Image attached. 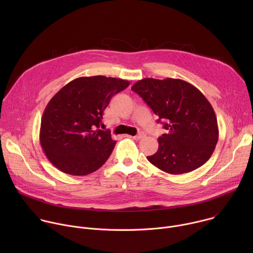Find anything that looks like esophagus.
<instances>
[{"instance_id": "esophagus-1", "label": "esophagus", "mask_w": 253, "mask_h": 253, "mask_svg": "<svg viewBox=\"0 0 253 253\" xmlns=\"http://www.w3.org/2000/svg\"><path fill=\"white\" fill-rule=\"evenodd\" d=\"M145 136H146V135H145V133H144L143 131H141V132H139L137 135L133 136V138H134L135 140H140V139L144 138V137H145Z\"/></svg>"}]
</instances>
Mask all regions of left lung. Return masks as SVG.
<instances>
[{
	"label": "left lung",
	"instance_id": "obj_1",
	"mask_svg": "<svg viewBox=\"0 0 253 253\" xmlns=\"http://www.w3.org/2000/svg\"><path fill=\"white\" fill-rule=\"evenodd\" d=\"M163 121L167 131L148 161L169 174H183L202 166L218 141V125L211 104L190 83L166 78H145L132 88Z\"/></svg>",
	"mask_w": 253,
	"mask_h": 253
}]
</instances>
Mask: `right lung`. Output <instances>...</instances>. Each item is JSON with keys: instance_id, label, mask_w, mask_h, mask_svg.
Here are the masks:
<instances>
[{"instance_id": "1", "label": "right lung", "mask_w": 253, "mask_h": 253, "mask_svg": "<svg viewBox=\"0 0 253 253\" xmlns=\"http://www.w3.org/2000/svg\"><path fill=\"white\" fill-rule=\"evenodd\" d=\"M129 85L111 77H80L54 95L42 116L40 143L56 168L83 176L107 161L116 141L110 131L100 129L103 112L111 98Z\"/></svg>"}]
</instances>
